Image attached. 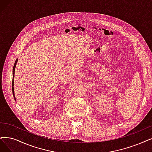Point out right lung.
Wrapping results in <instances>:
<instances>
[{"mask_svg":"<svg viewBox=\"0 0 152 152\" xmlns=\"http://www.w3.org/2000/svg\"><path fill=\"white\" fill-rule=\"evenodd\" d=\"M17 60H16V61H15V64H14V67H13V76L14 77V72H15V66H16V64H17ZM14 80L12 81V93H13V95H14V99H15V96H14Z\"/></svg>","mask_w":152,"mask_h":152,"instance_id":"add662e5","label":"right lung"}]
</instances>
